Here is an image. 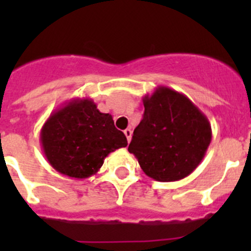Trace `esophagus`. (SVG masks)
Returning <instances> with one entry per match:
<instances>
[{"label":"esophagus","instance_id":"esophagus-1","mask_svg":"<svg viewBox=\"0 0 251 251\" xmlns=\"http://www.w3.org/2000/svg\"><path fill=\"white\" fill-rule=\"evenodd\" d=\"M124 133H125L126 138H127V142H130L131 137H132V131H131V128H126V130L124 131Z\"/></svg>","mask_w":251,"mask_h":251}]
</instances>
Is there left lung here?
Here are the masks:
<instances>
[{
    "instance_id": "obj_1",
    "label": "left lung",
    "mask_w": 251,
    "mask_h": 251,
    "mask_svg": "<svg viewBox=\"0 0 251 251\" xmlns=\"http://www.w3.org/2000/svg\"><path fill=\"white\" fill-rule=\"evenodd\" d=\"M143 119L128 151L143 173L159 182L179 181L201 163L211 142V125L183 93L158 86L143 97Z\"/></svg>"
}]
</instances>
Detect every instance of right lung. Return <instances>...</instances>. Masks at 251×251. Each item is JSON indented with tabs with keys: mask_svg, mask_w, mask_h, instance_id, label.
I'll list each match as a JSON object with an SVG mask.
<instances>
[{
	"mask_svg": "<svg viewBox=\"0 0 251 251\" xmlns=\"http://www.w3.org/2000/svg\"><path fill=\"white\" fill-rule=\"evenodd\" d=\"M42 151L59 174L77 179L98 173L104 159L127 146L110 114L100 113L91 98H73L53 111L40 132Z\"/></svg>",
	"mask_w": 251,
	"mask_h": 251,
	"instance_id": "add662e5",
	"label": "right lung"
}]
</instances>
